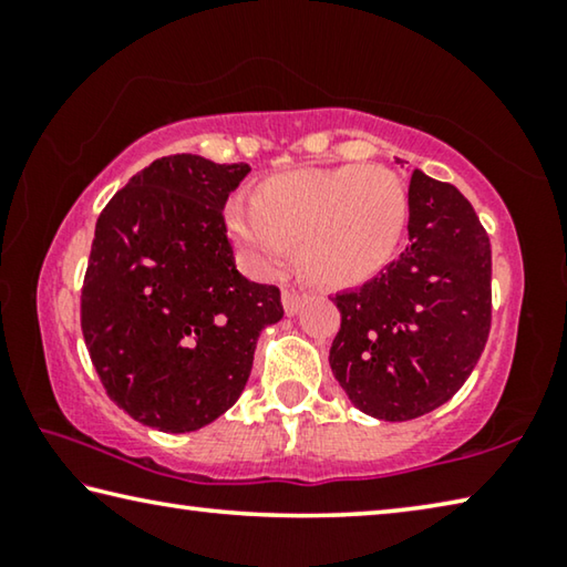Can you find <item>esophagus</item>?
<instances>
[{
    "label": "esophagus",
    "mask_w": 567,
    "mask_h": 567,
    "mask_svg": "<svg viewBox=\"0 0 567 567\" xmlns=\"http://www.w3.org/2000/svg\"><path fill=\"white\" fill-rule=\"evenodd\" d=\"M305 300H307V295L297 292V290H290V287H285V290H282V305H285V312L287 315L300 312V307L305 305Z\"/></svg>",
    "instance_id": "1"
}]
</instances>
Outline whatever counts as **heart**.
<instances>
[{
    "label": "heart",
    "mask_w": 567,
    "mask_h": 567,
    "mask_svg": "<svg viewBox=\"0 0 567 567\" xmlns=\"http://www.w3.org/2000/svg\"><path fill=\"white\" fill-rule=\"evenodd\" d=\"M227 229L252 270L272 275L295 247L307 280L350 287L390 262L408 225V189L388 167L292 169L233 199Z\"/></svg>",
    "instance_id": "1"
}]
</instances>
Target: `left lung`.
Here are the masks:
<instances>
[{
  "mask_svg": "<svg viewBox=\"0 0 567 567\" xmlns=\"http://www.w3.org/2000/svg\"><path fill=\"white\" fill-rule=\"evenodd\" d=\"M400 162V159H398ZM408 247L358 290L330 348L334 380L364 415L405 422L463 388L491 334V237L460 192L415 169Z\"/></svg>",
  "mask_w": 567,
  "mask_h": 567,
  "instance_id": "8db88e82",
  "label": "left lung"
}]
</instances>
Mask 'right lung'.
Segmentation results:
<instances>
[{"label": "right lung", "instance_id": "right-lung-1", "mask_svg": "<svg viewBox=\"0 0 567 567\" xmlns=\"http://www.w3.org/2000/svg\"><path fill=\"white\" fill-rule=\"evenodd\" d=\"M249 165L169 155L137 172L94 227L82 334L110 400L192 433L235 405L280 290L237 272L223 217Z\"/></svg>", "mask_w": 567, "mask_h": 567}]
</instances>
